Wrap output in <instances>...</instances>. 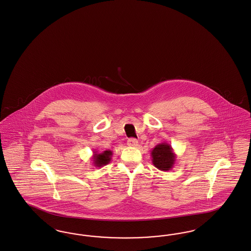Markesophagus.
Here are the masks:
<instances>
[{
	"label": "esophagus",
	"mask_w": 251,
	"mask_h": 251,
	"mask_svg": "<svg viewBox=\"0 0 251 251\" xmlns=\"http://www.w3.org/2000/svg\"><path fill=\"white\" fill-rule=\"evenodd\" d=\"M138 141L136 140V139H129L128 141H127V145L128 146H130V147H136V146H138Z\"/></svg>",
	"instance_id": "esophagus-1"
}]
</instances>
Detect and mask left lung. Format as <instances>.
Masks as SVG:
<instances>
[{"instance_id":"obj_1","label":"left lung","mask_w":251,"mask_h":251,"mask_svg":"<svg viewBox=\"0 0 251 251\" xmlns=\"http://www.w3.org/2000/svg\"><path fill=\"white\" fill-rule=\"evenodd\" d=\"M153 166L160 171L168 172L172 170L176 162V154L171 144L161 142L151 151Z\"/></svg>"}]
</instances>
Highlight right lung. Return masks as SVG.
I'll return each instance as SVG.
<instances>
[{"instance_id":"right-lung-1","label":"right lung","mask_w":251,"mask_h":251,"mask_svg":"<svg viewBox=\"0 0 251 251\" xmlns=\"http://www.w3.org/2000/svg\"><path fill=\"white\" fill-rule=\"evenodd\" d=\"M111 156H112V152L110 150H106L102 153H98V151H94V154L92 156L94 166H96L97 168H101L107 165L111 160Z\"/></svg>"}]
</instances>
